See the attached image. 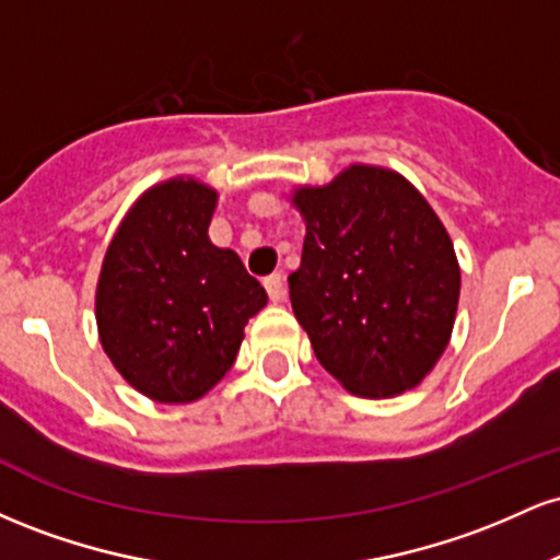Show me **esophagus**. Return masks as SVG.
<instances>
[{"mask_svg":"<svg viewBox=\"0 0 560 560\" xmlns=\"http://www.w3.org/2000/svg\"><path fill=\"white\" fill-rule=\"evenodd\" d=\"M262 284H266L268 298H271L273 302L281 300V294H284V276H281V273L266 276V279H262Z\"/></svg>","mask_w":560,"mask_h":560,"instance_id":"34e87169","label":"esophagus"}]
</instances>
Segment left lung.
<instances>
[{
  "label": "left lung",
  "mask_w": 560,
  "mask_h": 560,
  "mask_svg": "<svg viewBox=\"0 0 560 560\" xmlns=\"http://www.w3.org/2000/svg\"><path fill=\"white\" fill-rule=\"evenodd\" d=\"M302 260L289 300L318 363L352 395L413 389L445 352L458 311L453 242L402 176L352 165L300 189Z\"/></svg>",
  "instance_id": "1"
}]
</instances>
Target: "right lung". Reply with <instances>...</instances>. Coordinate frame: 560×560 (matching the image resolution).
I'll use <instances>...</instances> for the list:
<instances>
[{
  "instance_id": "add662e5",
  "label": "right lung",
  "mask_w": 560,
  "mask_h": 560,
  "mask_svg": "<svg viewBox=\"0 0 560 560\" xmlns=\"http://www.w3.org/2000/svg\"><path fill=\"white\" fill-rule=\"evenodd\" d=\"M215 191L160 184L120 223L96 287L105 352L158 402H191L234 365L244 326L268 294L234 249L210 242Z\"/></svg>"
}]
</instances>
